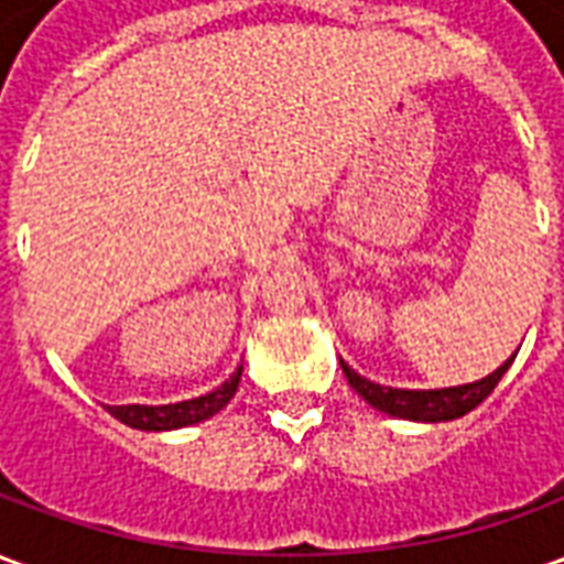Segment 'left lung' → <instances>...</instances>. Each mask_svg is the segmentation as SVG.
Listing matches in <instances>:
<instances>
[{
    "instance_id": "obj_1",
    "label": "left lung",
    "mask_w": 564,
    "mask_h": 564,
    "mask_svg": "<svg viewBox=\"0 0 564 564\" xmlns=\"http://www.w3.org/2000/svg\"><path fill=\"white\" fill-rule=\"evenodd\" d=\"M510 362H513V356L505 366L496 368L489 378L477 380V383H465V387H449V390H392V387H380V383H371L362 375H356L347 362H341V368L347 383L371 408H378L383 414L402 416V420H420V423H444V420L465 416L484 402L486 395L498 387V380L505 378Z\"/></svg>"
}]
</instances>
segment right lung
I'll use <instances>...</instances> for the list:
<instances>
[{
  "label": "right lung",
  "instance_id": "1",
  "mask_svg": "<svg viewBox=\"0 0 564 564\" xmlns=\"http://www.w3.org/2000/svg\"><path fill=\"white\" fill-rule=\"evenodd\" d=\"M238 380H241V366L235 368V375L223 387H217L208 395H198L189 402L177 404H160V408H150V404H115L108 408L111 416H117L120 423H127L129 429H144V432H169V429H184V425L202 423L217 411H223L226 404L232 402L235 390H238Z\"/></svg>",
  "mask_w": 564,
  "mask_h": 564
}]
</instances>
